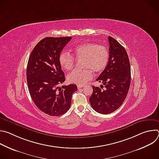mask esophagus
<instances>
[{
    "label": "esophagus",
    "mask_w": 159,
    "mask_h": 159,
    "mask_svg": "<svg viewBox=\"0 0 159 159\" xmlns=\"http://www.w3.org/2000/svg\"><path fill=\"white\" fill-rule=\"evenodd\" d=\"M84 86V85H77V88L78 89H80V88H82Z\"/></svg>",
    "instance_id": "esophagus-1"
}]
</instances>
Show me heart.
Masks as SVG:
<instances>
[{
  "label": "heart",
  "mask_w": 159,
  "mask_h": 159,
  "mask_svg": "<svg viewBox=\"0 0 159 159\" xmlns=\"http://www.w3.org/2000/svg\"><path fill=\"white\" fill-rule=\"evenodd\" d=\"M74 55L77 60H84L82 70H74L68 75L69 82L83 85L93 77V72L96 74L102 73L107 67L109 61V51L102 44L95 43H83L72 48ZM62 69L65 71L72 70L75 63L74 57L66 52H62L58 58Z\"/></svg>",
  "instance_id": "heart-1"
}]
</instances>
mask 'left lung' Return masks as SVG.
Wrapping results in <instances>:
<instances>
[{
  "label": "left lung",
  "mask_w": 159,
  "mask_h": 159,
  "mask_svg": "<svg viewBox=\"0 0 159 159\" xmlns=\"http://www.w3.org/2000/svg\"><path fill=\"white\" fill-rule=\"evenodd\" d=\"M109 61L106 69L96 79L101 88L93 85L89 98L92 107L101 114L115 111L123 103L131 82V68L127 52L115 39L109 36ZM105 87V89L101 90Z\"/></svg>",
  "instance_id": "obj_1"
}]
</instances>
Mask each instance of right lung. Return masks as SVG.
<instances>
[{
  "label": "right lung",
  "mask_w": 159,
  "mask_h": 159,
  "mask_svg": "<svg viewBox=\"0 0 159 159\" xmlns=\"http://www.w3.org/2000/svg\"><path fill=\"white\" fill-rule=\"evenodd\" d=\"M72 37H47L33 50L26 69L31 97L37 107L52 116L63 115L70 109L77 85H59L65 82V74L58 61L59 55Z\"/></svg>",
  "instance_id": "1"
}]
</instances>
